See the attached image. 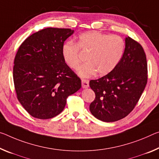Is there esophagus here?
Wrapping results in <instances>:
<instances>
[{
	"label": "esophagus",
	"mask_w": 159,
	"mask_h": 159,
	"mask_svg": "<svg viewBox=\"0 0 159 159\" xmlns=\"http://www.w3.org/2000/svg\"><path fill=\"white\" fill-rule=\"evenodd\" d=\"M83 89H87L89 86V80L86 79H83L81 80Z\"/></svg>",
	"instance_id": "1"
}]
</instances>
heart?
<instances>
[{"mask_svg": "<svg viewBox=\"0 0 159 159\" xmlns=\"http://www.w3.org/2000/svg\"><path fill=\"white\" fill-rule=\"evenodd\" d=\"M125 48L124 39L118 35L89 31L79 35L77 44L72 41L64 42L61 47V54L68 66L75 69L81 61L80 50L88 53V62L78 69L80 76L88 78L97 72L99 75L112 72L122 59Z\"/></svg>", "mask_w": 159, "mask_h": 159, "instance_id": "heart-1", "label": "heart"}]
</instances>
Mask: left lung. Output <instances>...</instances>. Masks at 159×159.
<instances>
[{
	"label": "left lung",
	"mask_w": 159,
	"mask_h": 159,
	"mask_svg": "<svg viewBox=\"0 0 159 159\" xmlns=\"http://www.w3.org/2000/svg\"><path fill=\"white\" fill-rule=\"evenodd\" d=\"M147 62L143 47L125 38L123 57L115 69L97 80H90L95 98L90 111L97 119L115 122L132 111L147 84Z\"/></svg>",
	"instance_id": "left-lung-1"
}]
</instances>
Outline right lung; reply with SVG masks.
Instances as JSON below:
<instances>
[{"label": "right lung", "instance_id": "right-lung-1", "mask_svg": "<svg viewBox=\"0 0 159 159\" xmlns=\"http://www.w3.org/2000/svg\"><path fill=\"white\" fill-rule=\"evenodd\" d=\"M74 31L48 27L30 35L20 46L14 60L17 98L37 119H50L64 109L69 95L81 87L80 78L65 63L61 47Z\"/></svg>", "mask_w": 159, "mask_h": 159}]
</instances>
